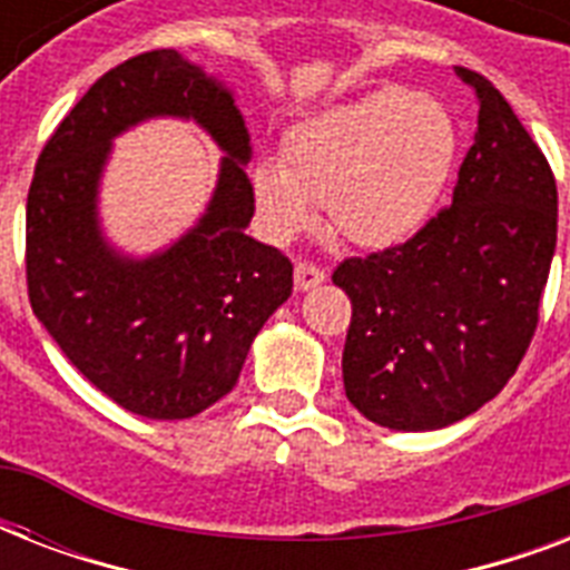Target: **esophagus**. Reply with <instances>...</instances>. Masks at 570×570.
I'll list each match as a JSON object with an SVG mask.
<instances>
[{"instance_id": "34e87169", "label": "esophagus", "mask_w": 570, "mask_h": 570, "mask_svg": "<svg viewBox=\"0 0 570 570\" xmlns=\"http://www.w3.org/2000/svg\"><path fill=\"white\" fill-rule=\"evenodd\" d=\"M325 281V272H322L316 263H295V289H313V286H320Z\"/></svg>"}]
</instances>
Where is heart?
<instances>
[{"label": "heart", "mask_w": 570, "mask_h": 570, "mask_svg": "<svg viewBox=\"0 0 570 570\" xmlns=\"http://www.w3.org/2000/svg\"><path fill=\"white\" fill-rule=\"evenodd\" d=\"M455 120L429 94L381 88L320 111L286 138L284 163L254 168V197L275 236L307 227L313 209L355 248H387L425 224L450 183Z\"/></svg>", "instance_id": "b5f03b06"}]
</instances>
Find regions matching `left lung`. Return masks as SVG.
I'll return each instance as SVG.
<instances>
[{
	"instance_id": "left-lung-1",
	"label": "left lung",
	"mask_w": 570,
	"mask_h": 570,
	"mask_svg": "<svg viewBox=\"0 0 570 570\" xmlns=\"http://www.w3.org/2000/svg\"><path fill=\"white\" fill-rule=\"evenodd\" d=\"M479 97L452 204L411 239L343 259L348 402L396 432L459 423L505 387L539 328L557 250V180L503 94L468 67Z\"/></svg>"
}]
</instances>
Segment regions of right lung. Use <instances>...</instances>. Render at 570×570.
Returning <instances> with one entry per match:
<instances>
[{"label":"right lung","mask_w":570,"mask_h":570,"mask_svg":"<svg viewBox=\"0 0 570 570\" xmlns=\"http://www.w3.org/2000/svg\"><path fill=\"white\" fill-rule=\"evenodd\" d=\"M156 114L195 117L228 156L197 228L163 255L120 258L99 236L96 183L110 138ZM248 129L222 82L177 49H150L88 88L35 165L26 200L31 311L111 402L186 420L227 396L266 320L293 293V263L250 239Z\"/></svg>","instance_id":"add662e5"}]
</instances>
